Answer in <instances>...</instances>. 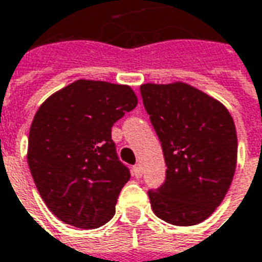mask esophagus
<instances>
[{
  "instance_id": "obj_1",
  "label": "esophagus",
  "mask_w": 262,
  "mask_h": 262,
  "mask_svg": "<svg viewBox=\"0 0 262 262\" xmlns=\"http://www.w3.org/2000/svg\"><path fill=\"white\" fill-rule=\"evenodd\" d=\"M133 174L139 179V177H142V166L141 165H135L133 167Z\"/></svg>"
}]
</instances>
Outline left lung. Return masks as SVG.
Here are the masks:
<instances>
[{
    "instance_id": "8db88e82",
    "label": "left lung",
    "mask_w": 262,
    "mask_h": 262,
    "mask_svg": "<svg viewBox=\"0 0 262 262\" xmlns=\"http://www.w3.org/2000/svg\"><path fill=\"white\" fill-rule=\"evenodd\" d=\"M162 145L165 183L149 190L155 215L176 226L205 221L219 207L236 170L237 135L228 108L187 83L141 86Z\"/></svg>"
}]
</instances>
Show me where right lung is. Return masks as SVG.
Listing matches in <instances>:
<instances>
[{
	"label": "right lung",
	"instance_id": "add662e5",
	"mask_svg": "<svg viewBox=\"0 0 262 262\" xmlns=\"http://www.w3.org/2000/svg\"><path fill=\"white\" fill-rule=\"evenodd\" d=\"M137 103L129 86L79 79L51 95L34 114L30 173L47 208L67 225L96 229L114 216L131 174L118 159L112 127Z\"/></svg>",
	"mask_w": 262,
	"mask_h": 262
}]
</instances>
